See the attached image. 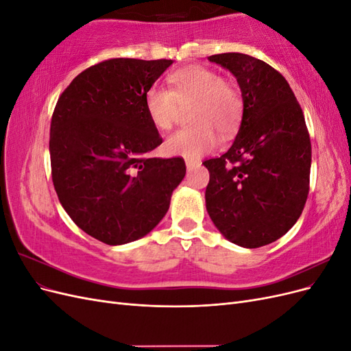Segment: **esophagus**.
<instances>
[{"label": "esophagus", "instance_id": "34e87169", "mask_svg": "<svg viewBox=\"0 0 351 351\" xmlns=\"http://www.w3.org/2000/svg\"><path fill=\"white\" fill-rule=\"evenodd\" d=\"M199 164L197 162H195V161H186V167H187V169L190 171V169H193L195 167H197Z\"/></svg>", "mask_w": 351, "mask_h": 351}]
</instances>
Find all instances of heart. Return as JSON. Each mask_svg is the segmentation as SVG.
<instances>
[{"label":"heart","mask_w":351,"mask_h":351,"mask_svg":"<svg viewBox=\"0 0 351 351\" xmlns=\"http://www.w3.org/2000/svg\"><path fill=\"white\" fill-rule=\"evenodd\" d=\"M168 88L154 84L145 92V110L158 130H169L182 108L192 107L189 121L193 125L167 137V154L196 159L214 149L218 134L234 133L241 119V98L221 74L204 66H189L171 73Z\"/></svg>","instance_id":"b5f03b06"}]
</instances>
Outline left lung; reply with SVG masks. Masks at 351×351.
<instances>
[{"label":"left lung","mask_w":351,"mask_h":351,"mask_svg":"<svg viewBox=\"0 0 351 351\" xmlns=\"http://www.w3.org/2000/svg\"><path fill=\"white\" fill-rule=\"evenodd\" d=\"M237 79L240 129L230 149L204 162L206 210L231 243L256 249L278 240L300 218L309 193L311 137L281 73L240 52L208 57Z\"/></svg>","instance_id":"left-lung-1"}]
</instances>
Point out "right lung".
<instances>
[{"instance_id":"add662e5","label":"right lung","mask_w":351,"mask_h":351,"mask_svg":"<svg viewBox=\"0 0 351 351\" xmlns=\"http://www.w3.org/2000/svg\"><path fill=\"white\" fill-rule=\"evenodd\" d=\"M173 60L112 58L82 71L51 120L52 182L80 230L110 246L145 237L186 176L183 158H151L162 143L145 92Z\"/></svg>"}]
</instances>
